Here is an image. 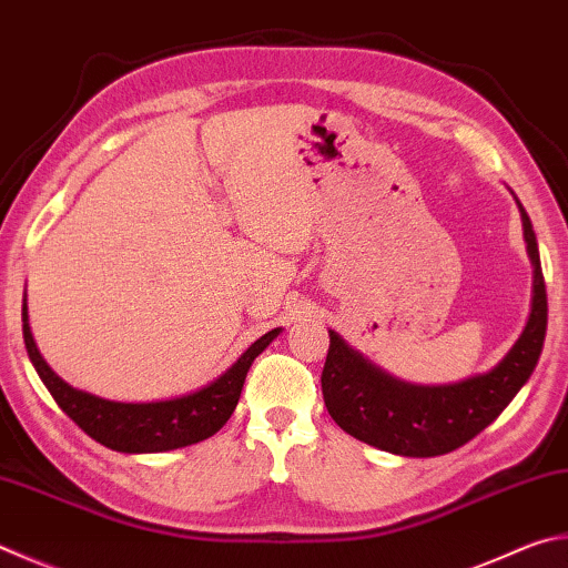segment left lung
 <instances>
[{
	"mask_svg": "<svg viewBox=\"0 0 568 568\" xmlns=\"http://www.w3.org/2000/svg\"><path fill=\"white\" fill-rule=\"evenodd\" d=\"M519 211L534 263V303L529 323L509 355L487 375L425 387L389 377L329 329L320 383L325 407L339 429L392 455L439 457L467 445L517 397L539 363L549 313L536 235L521 203Z\"/></svg>",
	"mask_w": 568,
	"mask_h": 568,
	"instance_id": "obj_1",
	"label": "left lung"
}]
</instances>
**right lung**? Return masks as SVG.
<instances>
[{
	"label": "right lung",
	"mask_w": 568,
	"mask_h": 568,
	"mask_svg": "<svg viewBox=\"0 0 568 568\" xmlns=\"http://www.w3.org/2000/svg\"><path fill=\"white\" fill-rule=\"evenodd\" d=\"M22 329L29 359H32L41 383L47 385L57 405L87 432L91 439L109 449L126 452V455H146V452H169L195 445L213 437L225 422L231 419L241 399V389L253 359L273 343L281 327L271 329L235 359V365L193 395L166 399V402H111L74 389L59 375L51 373L34 345L32 329L27 320V303L22 305Z\"/></svg>",
	"instance_id": "add662e5"
}]
</instances>
